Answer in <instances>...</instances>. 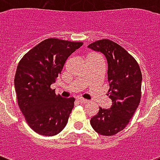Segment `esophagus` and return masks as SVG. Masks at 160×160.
<instances>
[{
    "label": "esophagus",
    "instance_id": "34e87169",
    "mask_svg": "<svg viewBox=\"0 0 160 160\" xmlns=\"http://www.w3.org/2000/svg\"><path fill=\"white\" fill-rule=\"evenodd\" d=\"M78 100H79L80 103H82V104H86V103L89 102V100H85V99H84V98H81V97L78 98Z\"/></svg>",
    "mask_w": 160,
    "mask_h": 160
}]
</instances>
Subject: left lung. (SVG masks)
I'll list each match as a JSON object with an SVG mask.
<instances>
[{
	"label": "left lung",
	"instance_id": "8db88e82",
	"mask_svg": "<svg viewBox=\"0 0 160 160\" xmlns=\"http://www.w3.org/2000/svg\"><path fill=\"white\" fill-rule=\"evenodd\" d=\"M88 47L105 55L108 63L107 95L112 100L109 109L100 107L90 119V124L98 134L110 136L126 127L139 106L141 99L142 74L139 64L122 46L103 39Z\"/></svg>",
	"mask_w": 160,
	"mask_h": 160
}]
</instances>
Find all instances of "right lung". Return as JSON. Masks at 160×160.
Masks as SVG:
<instances>
[{"label":"right lung","mask_w":160,"mask_h":160,"mask_svg":"<svg viewBox=\"0 0 160 160\" xmlns=\"http://www.w3.org/2000/svg\"><path fill=\"white\" fill-rule=\"evenodd\" d=\"M56 38L41 41L20 60L15 89L26 121L37 134L53 136L62 131L74 107L75 98H63L51 88L73 52L82 46Z\"/></svg>","instance_id":"right-lung-1"}]
</instances>
